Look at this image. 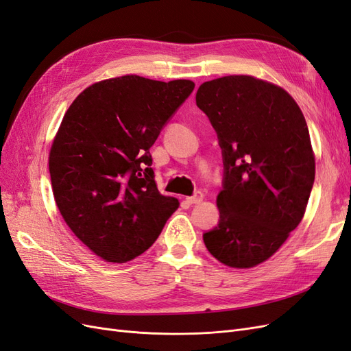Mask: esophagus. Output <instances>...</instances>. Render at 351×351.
Returning <instances> with one entry per match:
<instances>
[{
    "instance_id": "1",
    "label": "esophagus",
    "mask_w": 351,
    "mask_h": 351,
    "mask_svg": "<svg viewBox=\"0 0 351 351\" xmlns=\"http://www.w3.org/2000/svg\"><path fill=\"white\" fill-rule=\"evenodd\" d=\"M202 199H204V195H202V192H196L193 196L186 197V202L190 205H197V204H200Z\"/></svg>"
}]
</instances>
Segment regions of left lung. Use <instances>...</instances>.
Wrapping results in <instances>:
<instances>
[{
	"label": "left lung",
	"mask_w": 351,
	"mask_h": 351,
	"mask_svg": "<svg viewBox=\"0 0 351 351\" xmlns=\"http://www.w3.org/2000/svg\"><path fill=\"white\" fill-rule=\"evenodd\" d=\"M196 105L217 132L224 164L219 221L204 232L205 246L227 267L252 268L304 215L315 182L306 120L284 89L252 76L202 83Z\"/></svg>",
	"instance_id": "left-lung-1"
}]
</instances>
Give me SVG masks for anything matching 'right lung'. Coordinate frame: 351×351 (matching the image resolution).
I'll return each instance as SVG.
<instances>
[{
    "label": "right lung",
    "mask_w": 351,
    "mask_h": 351,
    "mask_svg": "<svg viewBox=\"0 0 351 351\" xmlns=\"http://www.w3.org/2000/svg\"><path fill=\"white\" fill-rule=\"evenodd\" d=\"M195 89L190 80H102L73 101L49 152L52 192L76 237L123 263L149 249L178 208L155 184L151 146Z\"/></svg>",
    "instance_id": "obj_1"
}]
</instances>
